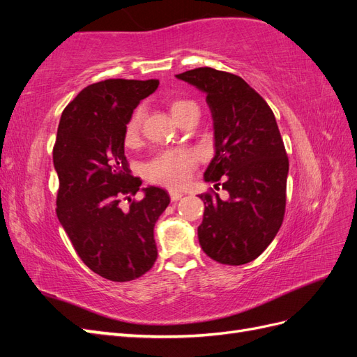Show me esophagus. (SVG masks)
<instances>
[{"label": "esophagus", "mask_w": 357, "mask_h": 357, "mask_svg": "<svg viewBox=\"0 0 357 357\" xmlns=\"http://www.w3.org/2000/svg\"><path fill=\"white\" fill-rule=\"evenodd\" d=\"M181 197H183V192H180V190H169V198H171V201H178V199H181Z\"/></svg>", "instance_id": "34e87169"}]
</instances>
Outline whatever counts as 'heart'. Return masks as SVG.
Here are the masks:
<instances>
[{
  "label": "heart",
  "mask_w": 357,
  "mask_h": 357,
  "mask_svg": "<svg viewBox=\"0 0 357 357\" xmlns=\"http://www.w3.org/2000/svg\"><path fill=\"white\" fill-rule=\"evenodd\" d=\"M192 110H198L197 104L190 100H174L169 102V112L172 117L178 122L181 116ZM144 110L138 109L129 119L126 128H125V143L128 146H132L138 142L139 137V126L143 122ZM197 164V155L185 149H176V150H165V152L159 153L146 165V174L147 177L164 185L168 188H178L183 186L189 180L190 172Z\"/></svg>",
  "instance_id": "b5f03b06"
}]
</instances>
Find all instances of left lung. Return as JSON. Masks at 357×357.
Masks as SVG:
<instances>
[{"label": "left lung", "mask_w": 357, "mask_h": 357, "mask_svg": "<svg viewBox=\"0 0 357 357\" xmlns=\"http://www.w3.org/2000/svg\"><path fill=\"white\" fill-rule=\"evenodd\" d=\"M207 95L214 128V158L205 181L228 190L201 193L198 240L205 255L225 265L252 262L283 223L289 159L273 110L240 75L210 67L176 75ZM220 183H218V186Z\"/></svg>", "instance_id": "1"}]
</instances>
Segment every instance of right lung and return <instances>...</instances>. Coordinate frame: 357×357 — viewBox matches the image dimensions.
<instances>
[{
    "label": "right lung",
    "mask_w": 357,
    "mask_h": 357,
    "mask_svg": "<svg viewBox=\"0 0 357 357\" xmlns=\"http://www.w3.org/2000/svg\"><path fill=\"white\" fill-rule=\"evenodd\" d=\"M158 86L153 79L89 84L66 107L58 126V219L84 265L112 282L142 277L158 257L153 228L169 197L160 188H139L125 156L126 123ZM139 190L145 198L122 211L120 201Z\"/></svg>",
    "instance_id": "right-lung-1"
}]
</instances>
